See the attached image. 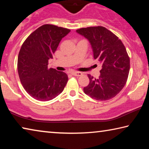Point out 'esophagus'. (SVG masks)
Wrapping results in <instances>:
<instances>
[{"mask_svg": "<svg viewBox=\"0 0 149 149\" xmlns=\"http://www.w3.org/2000/svg\"><path fill=\"white\" fill-rule=\"evenodd\" d=\"M71 74L73 75H75V76H81V75H83L82 73L80 72H71Z\"/></svg>", "mask_w": 149, "mask_h": 149, "instance_id": "obj_1", "label": "esophagus"}]
</instances>
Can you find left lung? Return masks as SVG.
Masks as SVG:
<instances>
[{"label": "left lung", "instance_id": "1", "mask_svg": "<svg viewBox=\"0 0 149 149\" xmlns=\"http://www.w3.org/2000/svg\"><path fill=\"white\" fill-rule=\"evenodd\" d=\"M89 40L95 59L102 65L100 75L96 79L88 74L89 84L84 93L97 100H108L116 96L127 82L130 60L122 41L102 26L84 27L76 30Z\"/></svg>", "mask_w": 149, "mask_h": 149}]
</instances>
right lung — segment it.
Instances as JSON below:
<instances>
[{"instance_id":"1","label":"right lung","mask_w":149,"mask_h":149,"mask_svg":"<svg viewBox=\"0 0 149 149\" xmlns=\"http://www.w3.org/2000/svg\"><path fill=\"white\" fill-rule=\"evenodd\" d=\"M70 29L52 24L42 25L22 44L17 58V72L24 89L33 99L48 101L61 93L68 77L65 73L49 68L63 37Z\"/></svg>"}]
</instances>
